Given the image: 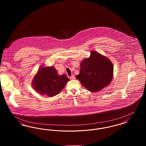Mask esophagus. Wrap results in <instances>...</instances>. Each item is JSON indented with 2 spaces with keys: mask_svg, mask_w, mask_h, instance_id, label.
<instances>
[{
  "mask_svg": "<svg viewBox=\"0 0 146 146\" xmlns=\"http://www.w3.org/2000/svg\"><path fill=\"white\" fill-rule=\"evenodd\" d=\"M70 79H72V80H74L76 79V77H75L74 75H73V76H72L70 77Z\"/></svg>",
  "mask_w": 146,
  "mask_h": 146,
  "instance_id": "1",
  "label": "esophagus"
}]
</instances>
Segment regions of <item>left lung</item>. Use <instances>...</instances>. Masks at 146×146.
Listing matches in <instances>:
<instances>
[{"instance_id":"8db88e82","label":"left lung","mask_w":146,"mask_h":146,"mask_svg":"<svg viewBox=\"0 0 146 146\" xmlns=\"http://www.w3.org/2000/svg\"><path fill=\"white\" fill-rule=\"evenodd\" d=\"M113 66L107 57L95 51L91 56L80 63V73L76 76L85 88L92 92H97L108 86L111 81Z\"/></svg>"}]
</instances>
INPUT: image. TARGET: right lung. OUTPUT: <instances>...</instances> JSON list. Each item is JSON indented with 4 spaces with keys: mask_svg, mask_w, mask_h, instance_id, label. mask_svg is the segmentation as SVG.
<instances>
[{
    "mask_svg": "<svg viewBox=\"0 0 146 146\" xmlns=\"http://www.w3.org/2000/svg\"><path fill=\"white\" fill-rule=\"evenodd\" d=\"M69 80L64 74L59 76L54 67H46L39 69L32 84L38 93L52 97L58 94Z\"/></svg>",
    "mask_w": 146,
    "mask_h": 146,
    "instance_id": "add662e5",
    "label": "right lung"
}]
</instances>
